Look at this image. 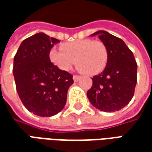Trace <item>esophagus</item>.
<instances>
[{"mask_svg": "<svg viewBox=\"0 0 152 152\" xmlns=\"http://www.w3.org/2000/svg\"><path fill=\"white\" fill-rule=\"evenodd\" d=\"M80 79V76H73V80L75 81V82H77Z\"/></svg>", "mask_w": 152, "mask_h": 152, "instance_id": "34e87169", "label": "esophagus"}]
</instances>
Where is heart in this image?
Masks as SVG:
<instances>
[{"label":"heart","mask_w":152,"mask_h":152,"mask_svg":"<svg viewBox=\"0 0 152 152\" xmlns=\"http://www.w3.org/2000/svg\"><path fill=\"white\" fill-rule=\"evenodd\" d=\"M62 50L51 49L52 63L63 72H68L76 64L80 72L94 76L102 72L107 64L108 52L102 41L90 39L77 40L63 44Z\"/></svg>","instance_id":"b5f03b06"}]
</instances>
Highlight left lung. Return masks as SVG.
I'll list each match as a JSON object with an SVG mask.
<instances>
[{"label":"left lung","instance_id":"8db88e82","mask_svg":"<svg viewBox=\"0 0 152 152\" xmlns=\"http://www.w3.org/2000/svg\"><path fill=\"white\" fill-rule=\"evenodd\" d=\"M99 36L108 52L105 69L92 78L93 86L87 97L96 109L112 112L121 110L133 98L137 84V63L131 50L123 40L106 31H98L90 37Z\"/></svg>","mask_w":152,"mask_h":152}]
</instances>
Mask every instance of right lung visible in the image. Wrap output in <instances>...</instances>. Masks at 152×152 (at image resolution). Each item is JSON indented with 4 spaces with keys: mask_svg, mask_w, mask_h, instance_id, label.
I'll list each match as a JSON object with an SVG mask.
<instances>
[{
    "mask_svg": "<svg viewBox=\"0 0 152 152\" xmlns=\"http://www.w3.org/2000/svg\"><path fill=\"white\" fill-rule=\"evenodd\" d=\"M60 40L39 32L25 39L14 58L13 74L17 92L25 107L41 117L63 109L72 75L50 62V50Z\"/></svg>",
    "mask_w": 152,
    "mask_h": 152,
    "instance_id": "right-lung-1",
    "label": "right lung"
}]
</instances>
